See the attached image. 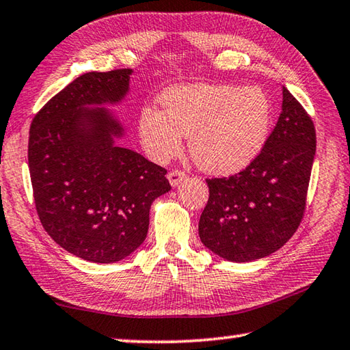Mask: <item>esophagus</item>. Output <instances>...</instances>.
<instances>
[{"instance_id": "1", "label": "esophagus", "mask_w": 350, "mask_h": 350, "mask_svg": "<svg viewBox=\"0 0 350 350\" xmlns=\"http://www.w3.org/2000/svg\"><path fill=\"white\" fill-rule=\"evenodd\" d=\"M167 177H168V182L171 183V187H177V185H180V183L187 179V174L183 173V171L173 170V171H170Z\"/></svg>"}]
</instances>
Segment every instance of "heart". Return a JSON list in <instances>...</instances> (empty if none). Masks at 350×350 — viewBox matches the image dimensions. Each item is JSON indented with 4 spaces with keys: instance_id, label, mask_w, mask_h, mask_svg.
Listing matches in <instances>:
<instances>
[{
    "instance_id": "b5f03b06",
    "label": "heart",
    "mask_w": 350,
    "mask_h": 350,
    "mask_svg": "<svg viewBox=\"0 0 350 350\" xmlns=\"http://www.w3.org/2000/svg\"><path fill=\"white\" fill-rule=\"evenodd\" d=\"M161 108L139 116V137L154 162L179 154L183 135L200 170L228 176L245 170L265 146L271 128V102L260 88L236 85L173 86L161 96Z\"/></svg>"
}]
</instances>
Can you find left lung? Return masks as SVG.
<instances>
[{"label": "left lung", "mask_w": 350, "mask_h": 350, "mask_svg": "<svg viewBox=\"0 0 350 350\" xmlns=\"http://www.w3.org/2000/svg\"><path fill=\"white\" fill-rule=\"evenodd\" d=\"M281 114L259 156L239 174L208 179L199 238L222 259L252 262L286 244L304 215L315 128L303 106L281 88Z\"/></svg>", "instance_id": "1"}]
</instances>
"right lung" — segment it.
Listing matches in <instances>:
<instances>
[{
	"label": "right lung",
	"mask_w": 350,
	"mask_h": 350,
	"mask_svg": "<svg viewBox=\"0 0 350 350\" xmlns=\"http://www.w3.org/2000/svg\"><path fill=\"white\" fill-rule=\"evenodd\" d=\"M133 69L88 72L32 120L29 171L40 221L68 253L111 264L142 245L167 170L117 144L125 125L109 106L125 102Z\"/></svg>",
	"instance_id": "1"
}]
</instances>
